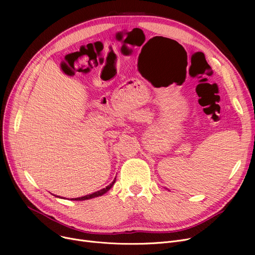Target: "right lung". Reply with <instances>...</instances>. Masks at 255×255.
<instances>
[{
	"mask_svg": "<svg viewBox=\"0 0 255 255\" xmlns=\"http://www.w3.org/2000/svg\"><path fill=\"white\" fill-rule=\"evenodd\" d=\"M116 183V178H115V180L109 185V186H106L105 188H103V189H101V190H99V191H96V192H94V193H92V194H88V195H85V196H82V197H77V198H71L72 200H87V199H91V198H94V197H98V196H101V195H103L104 193H106L107 191H109L112 187L114 186V184ZM56 197H60V196H58V195H55ZM60 198H63V197H60Z\"/></svg>",
	"mask_w": 255,
	"mask_h": 255,
	"instance_id": "obj_1",
	"label": "right lung"
}]
</instances>
